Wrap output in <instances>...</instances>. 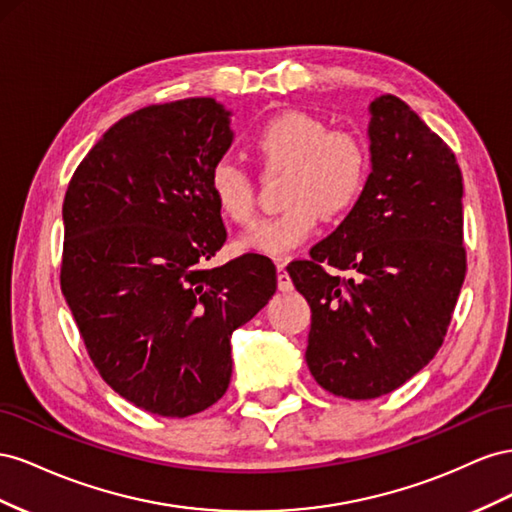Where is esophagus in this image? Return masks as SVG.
<instances>
[{"label": "esophagus", "mask_w": 512, "mask_h": 512, "mask_svg": "<svg viewBox=\"0 0 512 512\" xmlns=\"http://www.w3.org/2000/svg\"><path fill=\"white\" fill-rule=\"evenodd\" d=\"M276 283H279L281 291H291V289H294V283H291V279H289V274L285 270V264L276 266Z\"/></svg>", "instance_id": "obj_1"}]
</instances>
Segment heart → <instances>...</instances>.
I'll return each mask as SVG.
<instances>
[{
    "mask_svg": "<svg viewBox=\"0 0 512 512\" xmlns=\"http://www.w3.org/2000/svg\"><path fill=\"white\" fill-rule=\"evenodd\" d=\"M257 158L268 169L285 171V210L259 218L238 238L244 251L285 257L311 236L324 216L349 210L360 197L369 175V150L347 130L300 111H289L266 122L253 139ZM210 193L229 221H251L255 210L253 182L236 158H218L210 169Z\"/></svg>",
    "mask_w": 512,
    "mask_h": 512,
    "instance_id": "obj_1",
    "label": "heart"
}]
</instances>
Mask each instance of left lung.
<instances>
[{"mask_svg": "<svg viewBox=\"0 0 512 512\" xmlns=\"http://www.w3.org/2000/svg\"><path fill=\"white\" fill-rule=\"evenodd\" d=\"M369 113L367 184L311 259L287 268L311 306V375L356 401L382 397L427 367L465 279L455 154L397 96L375 98ZM324 265L353 274L341 280Z\"/></svg>", "mask_w": 512, "mask_h": 512, "instance_id": "1", "label": "left lung"}]
</instances>
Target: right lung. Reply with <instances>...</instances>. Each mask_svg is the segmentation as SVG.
<instances>
[{
	"mask_svg": "<svg viewBox=\"0 0 512 512\" xmlns=\"http://www.w3.org/2000/svg\"><path fill=\"white\" fill-rule=\"evenodd\" d=\"M214 98L152 105L115 122L68 184L62 294L102 379L141 410L186 418L223 397L231 334L276 291L246 253L203 270L225 244L210 169L233 143Z\"/></svg>",
	"mask_w": 512,
	"mask_h": 512,
	"instance_id": "obj_1",
	"label": "right lung"
}]
</instances>
